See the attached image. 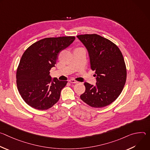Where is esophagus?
<instances>
[{
    "instance_id": "34e87169",
    "label": "esophagus",
    "mask_w": 150,
    "mask_h": 150,
    "mask_svg": "<svg viewBox=\"0 0 150 150\" xmlns=\"http://www.w3.org/2000/svg\"><path fill=\"white\" fill-rule=\"evenodd\" d=\"M69 81L71 82V83H77L78 82L76 81V80L74 79H71L69 80Z\"/></svg>"
}]
</instances>
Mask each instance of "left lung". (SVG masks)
<instances>
[{"label":"left lung","instance_id":"left-lung-1","mask_svg":"<svg viewBox=\"0 0 150 150\" xmlns=\"http://www.w3.org/2000/svg\"><path fill=\"white\" fill-rule=\"evenodd\" d=\"M87 49L91 69L96 71L95 85L85 82V91L80 96L96 108L107 106L120 94L126 79V69L118 47L109 40L97 34L76 36Z\"/></svg>","mask_w":150,"mask_h":150}]
</instances>
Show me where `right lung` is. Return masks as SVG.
<instances>
[{
  "instance_id": "right-lung-1",
  "label": "right lung",
  "mask_w": 150,
  "mask_h": 150,
  "mask_svg": "<svg viewBox=\"0 0 150 150\" xmlns=\"http://www.w3.org/2000/svg\"><path fill=\"white\" fill-rule=\"evenodd\" d=\"M75 37L46 38L30 46L21 57L16 71L18 90L25 102L32 108L47 110L59 100L67 83L50 76L60 52L69 46Z\"/></svg>"
}]
</instances>
